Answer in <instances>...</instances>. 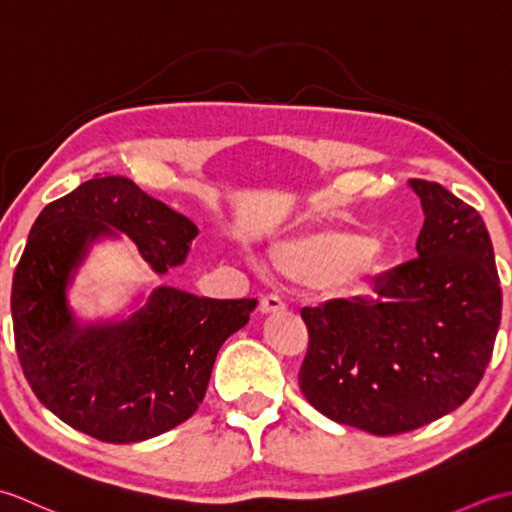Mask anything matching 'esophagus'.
I'll use <instances>...</instances> for the list:
<instances>
[{"instance_id": "1", "label": "esophagus", "mask_w": 512, "mask_h": 512, "mask_svg": "<svg viewBox=\"0 0 512 512\" xmlns=\"http://www.w3.org/2000/svg\"><path fill=\"white\" fill-rule=\"evenodd\" d=\"M284 310H286L284 301H281L275 295L262 297V301H259V312H262V314H277V312H284Z\"/></svg>"}]
</instances>
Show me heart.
<instances>
[{"label": "heart", "mask_w": 512, "mask_h": 512, "mask_svg": "<svg viewBox=\"0 0 512 512\" xmlns=\"http://www.w3.org/2000/svg\"><path fill=\"white\" fill-rule=\"evenodd\" d=\"M270 262L281 277L317 284L328 297L352 299L380 275L385 257L376 239L328 228L281 239L270 250Z\"/></svg>", "instance_id": "b5f03b06"}]
</instances>
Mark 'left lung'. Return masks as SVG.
<instances>
[{"mask_svg":"<svg viewBox=\"0 0 512 512\" xmlns=\"http://www.w3.org/2000/svg\"><path fill=\"white\" fill-rule=\"evenodd\" d=\"M424 224L418 257L376 279V299L303 308L299 387L330 420L396 436L458 409L480 385L502 319L482 215L438 182L409 180Z\"/></svg>","mask_w":512,"mask_h":512,"instance_id":"8db88e82","label":"left lung"}]
</instances>
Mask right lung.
Returning <instances> with one entry per match:
<instances>
[{
  "label": "right lung",
  "mask_w": 512,
  "mask_h": 512,
  "mask_svg": "<svg viewBox=\"0 0 512 512\" xmlns=\"http://www.w3.org/2000/svg\"><path fill=\"white\" fill-rule=\"evenodd\" d=\"M121 233L165 275L184 264L198 226L132 180L96 176L39 213L10 297L17 356L35 396L72 429L112 444L189 420L222 343L257 306L158 286L132 317L81 321L68 301L76 270L92 244Z\"/></svg>",
  "instance_id": "obj_1"
}]
</instances>
